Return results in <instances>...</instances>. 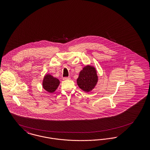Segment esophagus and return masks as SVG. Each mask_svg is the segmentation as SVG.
<instances>
[{
	"instance_id": "1",
	"label": "esophagus",
	"mask_w": 150,
	"mask_h": 150,
	"mask_svg": "<svg viewBox=\"0 0 150 150\" xmlns=\"http://www.w3.org/2000/svg\"><path fill=\"white\" fill-rule=\"evenodd\" d=\"M69 79H70V77H64L63 78V80H69Z\"/></svg>"
}]
</instances>
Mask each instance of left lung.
Wrapping results in <instances>:
<instances>
[{"mask_svg": "<svg viewBox=\"0 0 150 150\" xmlns=\"http://www.w3.org/2000/svg\"><path fill=\"white\" fill-rule=\"evenodd\" d=\"M98 81L97 71L92 66L87 65L80 72L77 84L79 88L86 92L91 91Z\"/></svg>", "mask_w": 150, "mask_h": 150, "instance_id": "obj_1", "label": "left lung"}]
</instances>
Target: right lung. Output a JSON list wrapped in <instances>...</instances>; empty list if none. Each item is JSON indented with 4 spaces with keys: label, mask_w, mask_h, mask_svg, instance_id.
<instances>
[{
    "label": "right lung",
    "mask_w": 150,
    "mask_h": 150,
    "mask_svg": "<svg viewBox=\"0 0 150 150\" xmlns=\"http://www.w3.org/2000/svg\"><path fill=\"white\" fill-rule=\"evenodd\" d=\"M59 80L50 74H46L43 80V88L49 93H53L59 85Z\"/></svg>",
    "instance_id": "1"
}]
</instances>
